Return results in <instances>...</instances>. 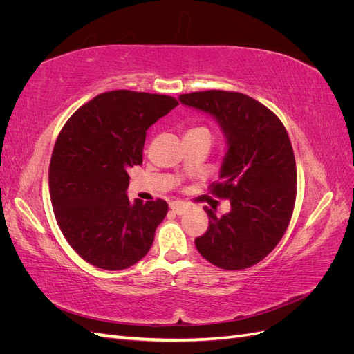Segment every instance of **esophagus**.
Returning a JSON list of instances; mask_svg holds the SVG:
<instances>
[{
    "mask_svg": "<svg viewBox=\"0 0 354 354\" xmlns=\"http://www.w3.org/2000/svg\"><path fill=\"white\" fill-rule=\"evenodd\" d=\"M169 209L174 211L176 214H183L187 209V203L180 202V201H173V202H169Z\"/></svg>",
    "mask_w": 354,
    "mask_h": 354,
    "instance_id": "obj_1",
    "label": "esophagus"
}]
</instances>
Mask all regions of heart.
I'll list each match as a JSON object with an SVG mask.
<instances>
[{
	"mask_svg": "<svg viewBox=\"0 0 354 354\" xmlns=\"http://www.w3.org/2000/svg\"><path fill=\"white\" fill-rule=\"evenodd\" d=\"M190 131H207L205 128H194V130H190Z\"/></svg>",
	"mask_w": 354,
	"mask_h": 354,
	"instance_id": "heart-1",
	"label": "heart"
}]
</instances>
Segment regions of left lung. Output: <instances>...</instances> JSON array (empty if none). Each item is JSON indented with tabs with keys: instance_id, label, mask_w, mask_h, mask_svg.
<instances>
[{
	"instance_id": "8db88e82",
	"label": "left lung",
	"mask_w": 354,
	"mask_h": 354,
	"mask_svg": "<svg viewBox=\"0 0 354 354\" xmlns=\"http://www.w3.org/2000/svg\"><path fill=\"white\" fill-rule=\"evenodd\" d=\"M178 100L209 115L226 138L212 192L230 201V211L217 217L203 208L209 226L196 248L220 269H246L279 243L292 216L297 168L288 133L272 111L242 93L198 91Z\"/></svg>"
}]
</instances>
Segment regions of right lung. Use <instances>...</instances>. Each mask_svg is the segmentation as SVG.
<instances>
[{
	"label": "right lung",
	"mask_w": 354,
	"mask_h": 354,
	"mask_svg": "<svg viewBox=\"0 0 354 354\" xmlns=\"http://www.w3.org/2000/svg\"><path fill=\"white\" fill-rule=\"evenodd\" d=\"M177 104L169 95L115 90L81 106L60 131L51 203L63 236L87 263L122 270L151 250L168 205L128 199V169L142 164L147 128Z\"/></svg>",
	"instance_id": "add662e5"
}]
</instances>
